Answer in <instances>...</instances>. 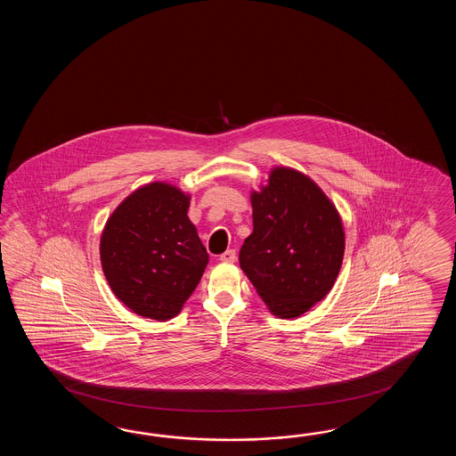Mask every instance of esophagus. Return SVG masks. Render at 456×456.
<instances>
[{
  "mask_svg": "<svg viewBox=\"0 0 456 456\" xmlns=\"http://www.w3.org/2000/svg\"><path fill=\"white\" fill-rule=\"evenodd\" d=\"M220 261L224 262V264H232V262L236 261V252L232 251V249L224 251V254L220 256Z\"/></svg>",
  "mask_w": 456,
  "mask_h": 456,
  "instance_id": "esophagus-1",
  "label": "esophagus"
}]
</instances>
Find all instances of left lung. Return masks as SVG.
Instances as JSON below:
<instances>
[{
    "label": "left lung",
    "mask_w": 456,
    "mask_h": 456,
    "mask_svg": "<svg viewBox=\"0 0 456 456\" xmlns=\"http://www.w3.org/2000/svg\"><path fill=\"white\" fill-rule=\"evenodd\" d=\"M251 205L254 230L240 265L273 316L298 318L339 275L346 249L339 212L311 177L285 166L272 167Z\"/></svg>",
    "instance_id": "obj_1"
}]
</instances>
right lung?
<instances>
[{
	"mask_svg": "<svg viewBox=\"0 0 456 456\" xmlns=\"http://www.w3.org/2000/svg\"><path fill=\"white\" fill-rule=\"evenodd\" d=\"M191 194L155 181L126 197L101 234L110 290L148 320L177 316L204 275L208 254L189 220Z\"/></svg>",
	"mask_w": 456,
	"mask_h": 456,
	"instance_id": "right-lung-1",
	"label": "right lung"
}]
</instances>
